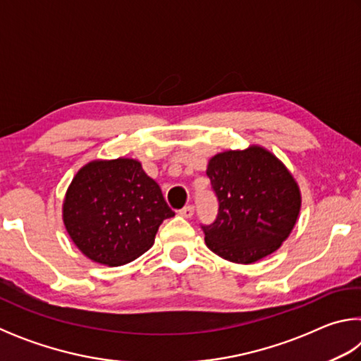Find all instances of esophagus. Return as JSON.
<instances>
[{"mask_svg":"<svg viewBox=\"0 0 361 361\" xmlns=\"http://www.w3.org/2000/svg\"><path fill=\"white\" fill-rule=\"evenodd\" d=\"M180 215L185 216V218H191L194 215V207L192 205H186L185 209L180 212Z\"/></svg>","mask_w":361,"mask_h":361,"instance_id":"1","label":"esophagus"}]
</instances>
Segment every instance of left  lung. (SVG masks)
<instances>
[{"mask_svg":"<svg viewBox=\"0 0 361 361\" xmlns=\"http://www.w3.org/2000/svg\"><path fill=\"white\" fill-rule=\"evenodd\" d=\"M207 175L216 192L215 223L202 226L213 253L252 264L288 239L301 212V189L288 169L259 145L218 152Z\"/></svg>","mask_w":361,"mask_h":361,"instance_id":"obj_1","label":"left lung"}]
</instances>
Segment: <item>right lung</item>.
<instances>
[{
  "mask_svg": "<svg viewBox=\"0 0 361 361\" xmlns=\"http://www.w3.org/2000/svg\"><path fill=\"white\" fill-rule=\"evenodd\" d=\"M173 215L157 183L130 157L85 164L71 180L62 205L73 243L105 266L127 264L148 252L159 226Z\"/></svg>",
  "mask_w": 361,
  "mask_h": 361,
  "instance_id": "right-lung-1",
  "label": "right lung"
}]
</instances>
